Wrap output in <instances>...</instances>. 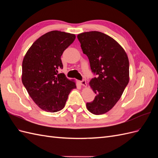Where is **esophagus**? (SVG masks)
<instances>
[{
	"instance_id": "1",
	"label": "esophagus",
	"mask_w": 158,
	"mask_h": 158,
	"mask_svg": "<svg viewBox=\"0 0 158 158\" xmlns=\"http://www.w3.org/2000/svg\"><path fill=\"white\" fill-rule=\"evenodd\" d=\"M80 84L81 85H83V86H84V87H86V86H87L86 81H85V80H82V81H80Z\"/></svg>"
}]
</instances>
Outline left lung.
<instances>
[{
	"instance_id": "8db88e82",
	"label": "left lung",
	"mask_w": 158,
	"mask_h": 158,
	"mask_svg": "<svg viewBox=\"0 0 158 158\" xmlns=\"http://www.w3.org/2000/svg\"><path fill=\"white\" fill-rule=\"evenodd\" d=\"M77 37L91 69L98 75L89 82L96 96L86 103L87 109L94 114L106 113L121 98L129 82L128 56L117 41L103 33L88 31Z\"/></svg>"
}]
</instances>
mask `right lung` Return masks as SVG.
Segmentation results:
<instances>
[{
    "instance_id": "1",
    "label": "right lung",
    "mask_w": 158,
    "mask_h": 158,
    "mask_svg": "<svg viewBox=\"0 0 158 158\" xmlns=\"http://www.w3.org/2000/svg\"><path fill=\"white\" fill-rule=\"evenodd\" d=\"M76 35L60 31L46 33L33 43L22 62V81L37 106L47 112L63 109L76 82L64 74L60 59L64 51L74 42Z\"/></svg>"
}]
</instances>
